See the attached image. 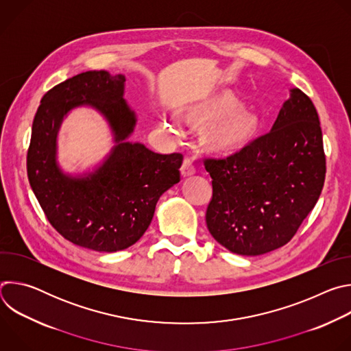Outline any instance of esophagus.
Returning <instances> with one entry per match:
<instances>
[{
    "mask_svg": "<svg viewBox=\"0 0 351 351\" xmlns=\"http://www.w3.org/2000/svg\"><path fill=\"white\" fill-rule=\"evenodd\" d=\"M180 172H182V176H191V175H194L195 173V168H194V165H193V161L190 160V158H186L184 161H183V165H182V168H180Z\"/></svg>",
    "mask_w": 351,
    "mask_h": 351,
    "instance_id": "1",
    "label": "esophagus"
}]
</instances>
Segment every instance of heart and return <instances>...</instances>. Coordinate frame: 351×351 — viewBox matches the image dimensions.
I'll list each match as a JSON object with an SVG mask.
<instances>
[{
  "mask_svg": "<svg viewBox=\"0 0 351 351\" xmlns=\"http://www.w3.org/2000/svg\"><path fill=\"white\" fill-rule=\"evenodd\" d=\"M225 114L210 130V141L217 148H228L243 141L254 126V119L237 99L230 94L213 97L207 101L193 107L187 119L191 122H207ZM161 126L172 134L180 133V126L173 117H164Z\"/></svg>",
  "mask_w": 351,
  "mask_h": 351,
  "instance_id": "heart-1",
  "label": "heart"
}]
</instances>
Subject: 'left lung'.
<instances>
[{
  "label": "left lung",
  "mask_w": 351,
  "mask_h": 351,
  "mask_svg": "<svg viewBox=\"0 0 351 351\" xmlns=\"http://www.w3.org/2000/svg\"><path fill=\"white\" fill-rule=\"evenodd\" d=\"M204 165L213 178L206 214L213 237L240 256L285 245L315 207L325 182L322 130L313 101L290 88L269 133Z\"/></svg>",
  "instance_id": "8db88e82"
}]
</instances>
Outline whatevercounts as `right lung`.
<instances>
[{"mask_svg": "<svg viewBox=\"0 0 351 351\" xmlns=\"http://www.w3.org/2000/svg\"><path fill=\"white\" fill-rule=\"evenodd\" d=\"M125 82L107 71L76 75L45 93L32 126V190L60 234L94 252L134 244L152 223L160 197L180 180L182 154H158L129 141L137 118L123 98ZM79 106L104 115L116 145L93 173L72 176L58 164L56 138L63 119Z\"/></svg>", "mask_w": 351, "mask_h": 351, "instance_id": "1", "label": "right lung"}]
</instances>
